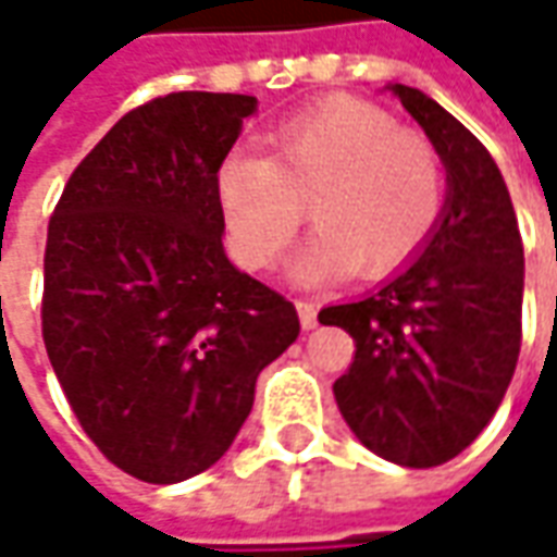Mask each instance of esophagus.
Segmentation results:
<instances>
[{"label":"esophagus","instance_id":"obj_1","mask_svg":"<svg viewBox=\"0 0 557 557\" xmlns=\"http://www.w3.org/2000/svg\"><path fill=\"white\" fill-rule=\"evenodd\" d=\"M295 308H298V320H301V329L317 326V305L310 298H295Z\"/></svg>","mask_w":557,"mask_h":557}]
</instances>
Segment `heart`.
Wrapping results in <instances>:
<instances>
[{"instance_id":"obj_1","label":"heart","mask_w":557,"mask_h":557,"mask_svg":"<svg viewBox=\"0 0 557 557\" xmlns=\"http://www.w3.org/2000/svg\"><path fill=\"white\" fill-rule=\"evenodd\" d=\"M234 256L252 271L280 262L308 207L320 231L295 277L344 271L384 277L433 237L445 207V164L430 136L396 127L384 109L329 97L268 136V158L234 149L219 168Z\"/></svg>"}]
</instances>
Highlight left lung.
Here are the masks:
<instances>
[{"label":"left lung","instance_id":"1","mask_svg":"<svg viewBox=\"0 0 557 557\" xmlns=\"http://www.w3.org/2000/svg\"><path fill=\"white\" fill-rule=\"evenodd\" d=\"M393 94L442 154L445 215L418 262L320 323L357 344L332 384L347 426L377 457L426 469L475 442L516 374L524 247L491 151L418 88Z\"/></svg>","mask_w":557,"mask_h":557}]
</instances>
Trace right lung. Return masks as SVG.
I'll return each instance as SVG.
<instances>
[{
	"instance_id": "add662e5",
	"label": "right lung",
	"mask_w": 557,
	"mask_h": 557,
	"mask_svg": "<svg viewBox=\"0 0 557 557\" xmlns=\"http://www.w3.org/2000/svg\"><path fill=\"white\" fill-rule=\"evenodd\" d=\"M256 97L180 90L131 109L72 170L45 244L41 338L72 414L127 475L210 469L256 377L298 338L289 298L222 249L219 168Z\"/></svg>"
}]
</instances>
